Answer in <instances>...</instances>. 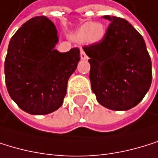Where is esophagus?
Segmentation results:
<instances>
[{"instance_id": "34e87169", "label": "esophagus", "mask_w": 158, "mask_h": 158, "mask_svg": "<svg viewBox=\"0 0 158 158\" xmlns=\"http://www.w3.org/2000/svg\"><path fill=\"white\" fill-rule=\"evenodd\" d=\"M80 57H81L82 60H87V59H88V56L86 55V53L84 52V50H83L82 48H81V56H80Z\"/></svg>"}]
</instances>
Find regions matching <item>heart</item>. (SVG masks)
<instances>
[{
    "mask_svg": "<svg viewBox=\"0 0 158 158\" xmlns=\"http://www.w3.org/2000/svg\"><path fill=\"white\" fill-rule=\"evenodd\" d=\"M107 29L101 23L87 22L77 29L74 38L78 42H87L88 44H98L106 36Z\"/></svg>",
    "mask_w": 158,
    "mask_h": 158,
    "instance_id": "obj_1",
    "label": "heart"
}]
</instances>
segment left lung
Instances as JSON below:
<instances>
[{
	"instance_id": "left-lung-1",
	"label": "left lung",
	"mask_w": 158,
	"mask_h": 158,
	"mask_svg": "<svg viewBox=\"0 0 158 158\" xmlns=\"http://www.w3.org/2000/svg\"><path fill=\"white\" fill-rule=\"evenodd\" d=\"M103 18L110 22L105 38L83 48L90 58L91 89L103 107L127 110L135 107L151 87V57L144 39L128 21Z\"/></svg>"
}]
</instances>
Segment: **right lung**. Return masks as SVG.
I'll list each match as a JSON object with an SVG mask.
<instances>
[{
  "label": "right lung",
  "mask_w": 158,
  "mask_h": 158,
  "mask_svg": "<svg viewBox=\"0 0 158 158\" xmlns=\"http://www.w3.org/2000/svg\"><path fill=\"white\" fill-rule=\"evenodd\" d=\"M58 41L54 23L39 16L24 23L9 42L4 62L7 91L30 114H48L62 106L80 61L77 48L65 53L54 49Z\"/></svg>",
  "instance_id": "add662e5"
}]
</instances>
